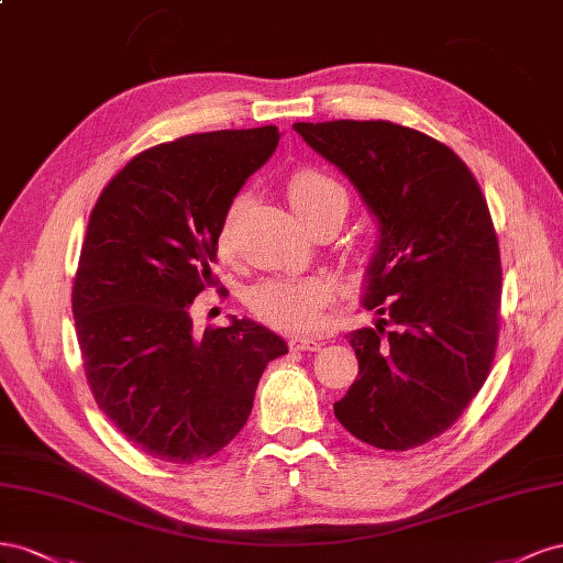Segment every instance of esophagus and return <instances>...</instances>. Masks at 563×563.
I'll return each mask as SVG.
<instances>
[{"mask_svg":"<svg viewBox=\"0 0 563 563\" xmlns=\"http://www.w3.org/2000/svg\"><path fill=\"white\" fill-rule=\"evenodd\" d=\"M287 344H290L292 351H318L320 346H323V342L313 340V336H292Z\"/></svg>","mask_w":563,"mask_h":563,"instance_id":"esophagus-1","label":"esophagus"}]
</instances>
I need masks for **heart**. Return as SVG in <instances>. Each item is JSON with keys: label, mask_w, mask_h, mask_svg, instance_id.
<instances>
[{"label": "heart", "mask_w": 563, "mask_h": 563, "mask_svg": "<svg viewBox=\"0 0 563 563\" xmlns=\"http://www.w3.org/2000/svg\"><path fill=\"white\" fill-rule=\"evenodd\" d=\"M295 212L309 223L336 210H346L342 184L318 167H297L285 181ZM247 196L235 192L219 223L217 243L221 252L233 247L235 223ZM245 301L262 323L283 332H313L323 323V311L332 301V287L320 278H264L252 285Z\"/></svg>", "instance_id": "heart-1"}]
</instances>
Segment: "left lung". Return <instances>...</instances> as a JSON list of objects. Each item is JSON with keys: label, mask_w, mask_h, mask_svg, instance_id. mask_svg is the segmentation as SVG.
Listing matches in <instances>:
<instances>
[{"label": "left lung", "mask_w": 563, "mask_h": 563, "mask_svg": "<svg viewBox=\"0 0 563 563\" xmlns=\"http://www.w3.org/2000/svg\"><path fill=\"white\" fill-rule=\"evenodd\" d=\"M377 217L365 307L349 332L358 379L334 404L346 431L410 451L451 429L484 387L500 334L503 266L488 202L470 167L422 132L387 120L297 122Z\"/></svg>", "instance_id": "obj_1"}]
</instances>
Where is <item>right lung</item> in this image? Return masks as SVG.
Returning <instances> with one entry per match:
<instances>
[{
	"mask_svg": "<svg viewBox=\"0 0 563 563\" xmlns=\"http://www.w3.org/2000/svg\"><path fill=\"white\" fill-rule=\"evenodd\" d=\"M278 126L159 143L96 200L73 283V316L96 404L143 453L212 457L245 427L264 367L287 353L268 328L233 318L192 332L190 303L217 285L219 223L278 146Z\"/></svg>",
	"mask_w": 563,
	"mask_h": 563,
	"instance_id": "right-lung-1",
	"label": "right lung"
}]
</instances>
